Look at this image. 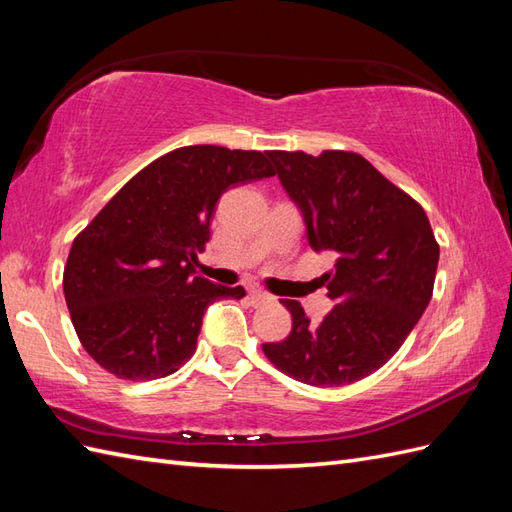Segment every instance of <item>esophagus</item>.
I'll list each match as a JSON object with an SVG mask.
<instances>
[{"label":"esophagus","mask_w":512,"mask_h":512,"mask_svg":"<svg viewBox=\"0 0 512 512\" xmlns=\"http://www.w3.org/2000/svg\"><path fill=\"white\" fill-rule=\"evenodd\" d=\"M249 300H252V304H265V302H271L274 298H271L269 293H265V291H260V289H252L249 291Z\"/></svg>","instance_id":"34e87169"}]
</instances>
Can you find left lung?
Masks as SVG:
<instances>
[{"instance_id": "obj_1", "label": "left lung", "mask_w": 512, "mask_h": 512, "mask_svg": "<svg viewBox=\"0 0 512 512\" xmlns=\"http://www.w3.org/2000/svg\"><path fill=\"white\" fill-rule=\"evenodd\" d=\"M298 203L315 252L335 267L322 276L333 311L311 324L300 302L280 300L291 333L263 344L265 357L315 388L355 383L403 346L434 293L440 247L427 214L405 190L352 151H267Z\"/></svg>"}]
</instances>
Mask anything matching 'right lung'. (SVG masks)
I'll use <instances>...</instances> for the list:
<instances>
[{"label":"right lung","mask_w":512,"mask_h":512,"mask_svg":"<svg viewBox=\"0 0 512 512\" xmlns=\"http://www.w3.org/2000/svg\"><path fill=\"white\" fill-rule=\"evenodd\" d=\"M274 175L260 151L181 146L131 177L74 238L63 293L74 331L100 368L151 381L195 355L208 306L245 295L195 274L214 206L230 186Z\"/></svg>","instance_id":"right-lung-1"}]
</instances>
